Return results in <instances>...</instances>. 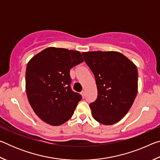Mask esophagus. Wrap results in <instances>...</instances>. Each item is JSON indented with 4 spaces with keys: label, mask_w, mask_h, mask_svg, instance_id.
Segmentation results:
<instances>
[{
    "label": "esophagus",
    "mask_w": 160,
    "mask_h": 160,
    "mask_svg": "<svg viewBox=\"0 0 160 160\" xmlns=\"http://www.w3.org/2000/svg\"><path fill=\"white\" fill-rule=\"evenodd\" d=\"M81 95H82V98H84V97H85V91H82L81 92Z\"/></svg>",
    "instance_id": "34e87169"
}]
</instances>
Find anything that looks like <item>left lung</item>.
Instances as JSON below:
<instances>
[{
    "mask_svg": "<svg viewBox=\"0 0 160 160\" xmlns=\"http://www.w3.org/2000/svg\"><path fill=\"white\" fill-rule=\"evenodd\" d=\"M82 54L97 84V98L90 104L93 118L104 125L118 122L131 109L137 95L136 66L117 51Z\"/></svg>",
    "mask_w": 160,
    "mask_h": 160,
    "instance_id": "1",
    "label": "left lung"
}]
</instances>
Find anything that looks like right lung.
<instances>
[{"mask_svg": "<svg viewBox=\"0 0 160 160\" xmlns=\"http://www.w3.org/2000/svg\"><path fill=\"white\" fill-rule=\"evenodd\" d=\"M83 61L79 51L48 47L28 62L27 96L43 121L57 126L71 118L82 96L71 90L70 70Z\"/></svg>", "mask_w": 160, "mask_h": 160, "instance_id": "obj_1", "label": "right lung"}]
</instances>
